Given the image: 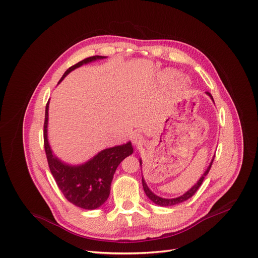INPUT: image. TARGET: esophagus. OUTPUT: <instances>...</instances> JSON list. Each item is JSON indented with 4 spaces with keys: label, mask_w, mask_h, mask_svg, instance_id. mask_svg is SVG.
Here are the masks:
<instances>
[{
    "label": "esophagus",
    "mask_w": 258,
    "mask_h": 258,
    "mask_svg": "<svg viewBox=\"0 0 258 258\" xmlns=\"http://www.w3.org/2000/svg\"><path fill=\"white\" fill-rule=\"evenodd\" d=\"M132 141L135 145H140L143 142V137L141 136L140 134L135 133V134H133V136H132Z\"/></svg>",
    "instance_id": "obj_1"
}]
</instances>
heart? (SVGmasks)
Returning a JSON list of instances; mask_svg holds the SVG:
<instances>
[{"mask_svg":"<svg viewBox=\"0 0 258 258\" xmlns=\"http://www.w3.org/2000/svg\"><path fill=\"white\" fill-rule=\"evenodd\" d=\"M175 75H177L175 71H173L171 69H167L163 73H162L161 76H162V78H163L166 81H171L175 77ZM187 84H188V79L186 77H180V78L177 79V85H179V86L185 87Z\"/></svg>","mask_w":258,"mask_h":258,"instance_id":"heart-1","label":"heart"}]
</instances>
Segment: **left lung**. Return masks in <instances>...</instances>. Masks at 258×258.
Listing matches in <instances>:
<instances>
[{
    "mask_svg": "<svg viewBox=\"0 0 258 258\" xmlns=\"http://www.w3.org/2000/svg\"><path fill=\"white\" fill-rule=\"evenodd\" d=\"M206 94L211 98V100L214 102L212 95H211L209 92H206ZM213 160H214V157L212 158L209 166L207 167V169L205 170V172L202 174V177L199 179V181H198L190 189H189L188 191H186L184 195H182V196H180V197H178V198L165 199V198L158 197L157 195H155V194L151 190L150 188H148V186H147V184H146V182H145V180H144V178H143V175H142V185H143L144 192H145V195L148 197V199H150L153 203H155V204H157V205H159V206H162V207H168V206H173V205L180 204V203H183V202L187 201L188 199H190V198L197 192V190L200 188V186L202 185L203 181H204L205 177L208 174V172H209V170H210V168H211V165H212V163H213ZM139 162H140V166H141V169H142V160L139 159Z\"/></svg>",
    "mask_w": 258,
    "mask_h": 258,
    "instance_id": "1",
    "label": "left lung"
}]
</instances>
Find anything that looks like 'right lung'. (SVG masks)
I'll return each instance as SVG.
<instances>
[{"label": "right lung", "instance_id": "obj_1", "mask_svg": "<svg viewBox=\"0 0 258 258\" xmlns=\"http://www.w3.org/2000/svg\"><path fill=\"white\" fill-rule=\"evenodd\" d=\"M105 57L96 55L77 62L64 72L58 84L76 68ZM48 111L49 101L45 112L44 144L49 168L54 180L64 198L73 205L87 210L99 208L110 196L111 183L118 165L134 152L132 142L128 141L125 144L105 148L86 163L79 165L67 164L53 154L49 144Z\"/></svg>", "mask_w": 258, "mask_h": 258}]
</instances>
